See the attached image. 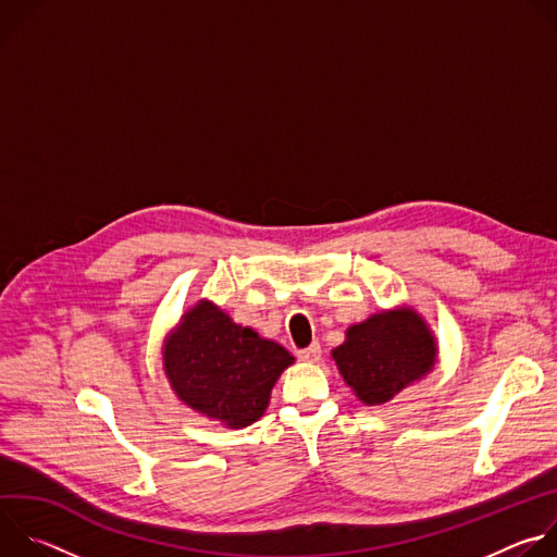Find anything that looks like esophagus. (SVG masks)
<instances>
[{
    "label": "esophagus",
    "instance_id": "34e87169",
    "mask_svg": "<svg viewBox=\"0 0 557 557\" xmlns=\"http://www.w3.org/2000/svg\"><path fill=\"white\" fill-rule=\"evenodd\" d=\"M297 357L301 359V361H308V363H317L322 359V348H320V344H310L308 348H301V350H297Z\"/></svg>",
    "mask_w": 557,
    "mask_h": 557
}]
</instances>
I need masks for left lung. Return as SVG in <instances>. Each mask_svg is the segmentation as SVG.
Masks as SVG:
<instances>
[{
	"label": "left lung",
	"mask_w": 557,
	"mask_h": 557,
	"mask_svg": "<svg viewBox=\"0 0 557 557\" xmlns=\"http://www.w3.org/2000/svg\"><path fill=\"white\" fill-rule=\"evenodd\" d=\"M333 357L359 399L379 406L434 368L436 346L414 310H383L350 326Z\"/></svg>",
	"instance_id": "left-lung-1"
}]
</instances>
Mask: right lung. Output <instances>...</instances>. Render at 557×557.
Masks as SVG:
<instances>
[{
    "label": "right lung",
    "mask_w": 557,
    "mask_h": 557,
    "mask_svg": "<svg viewBox=\"0 0 557 557\" xmlns=\"http://www.w3.org/2000/svg\"><path fill=\"white\" fill-rule=\"evenodd\" d=\"M165 372L189 408L228 428L258 421L288 350L231 322L211 301L194 306L165 346Z\"/></svg>",
    "instance_id": "1"
}]
</instances>
